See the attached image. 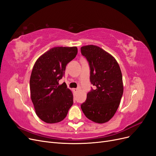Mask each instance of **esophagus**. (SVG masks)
<instances>
[{
    "instance_id": "1",
    "label": "esophagus",
    "mask_w": 156,
    "mask_h": 156,
    "mask_svg": "<svg viewBox=\"0 0 156 156\" xmlns=\"http://www.w3.org/2000/svg\"><path fill=\"white\" fill-rule=\"evenodd\" d=\"M73 92H74L75 94H77V92H78V89H77V88H73Z\"/></svg>"
}]
</instances>
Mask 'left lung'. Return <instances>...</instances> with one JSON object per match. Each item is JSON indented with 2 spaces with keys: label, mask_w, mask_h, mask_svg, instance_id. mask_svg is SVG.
I'll use <instances>...</instances> for the list:
<instances>
[{
  "label": "left lung",
  "mask_w": 156,
  "mask_h": 156,
  "mask_svg": "<svg viewBox=\"0 0 156 156\" xmlns=\"http://www.w3.org/2000/svg\"><path fill=\"white\" fill-rule=\"evenodd\" d=\"M90 68V82L96 87L87 94L80 107L85 116L96 123L110 120L119 106L123 94L122 73L115 58L100 47L80 48Z\"/></svg>",
  "instance_id": "obj_1"
}]
</instances>
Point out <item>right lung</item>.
Returning a JSON list of instances; mask_svg holds the SVG:
<instances>
[{
  "label": "right lung",
  "instance_id": "1",
  "mask_svg": "<svg viewBox=\"0 0 156 156\" xmlns=\"http://www.w3.org/2000/svg\"><path fill=\"white\" fill-rule=\"evenodd\" d=\"M77 48L54 47L39 57L32 69L30 94L37 115L46 123L62 121L73 103L72 91L58 84L66 66L76 57Z\"/></svg>",
  "mask_w": 156,
  "mask_h": 156
}]
</instances>
